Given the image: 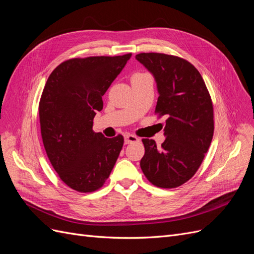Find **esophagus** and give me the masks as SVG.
<instances>
[{
	"mask_svg": "<svg viewBox=\"0 0 254 254\" xmlns=\"http://www.w3.org/2000/svg\"><path fill=\"white\" fill-rule=\"evenodd\" d=\"M139 141V137L133 135V134H126L125 135V143L129 144V143H134Z\"/></svg>",
	"mask_w": 254,
	"mask_h": 254,
	"instance_id": "obj_1",
	"label": "esophagus"
}]
</instances>
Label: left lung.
Instances as JSON below:
<instances>
[{
	"label": "left lung",
	"mask_w": 254,
	"mask_h": 254,
	"mask_svg": "<svg viewBox=\"0 0 254 254\" xmlns=\"http://www.w3.org/2000/svg\"><path fill=\"white\" fill-rule=\"evenodd\" d=\"M136 60L155 76L159 92L156 111L165 117V141L143 139L140 165L158 188L175 189L200 167L214 133L211 95L197 68L188 60L163 53H141Z\"/></svg>",
	"instance_id": "left-lung-1"
}]
</instances>
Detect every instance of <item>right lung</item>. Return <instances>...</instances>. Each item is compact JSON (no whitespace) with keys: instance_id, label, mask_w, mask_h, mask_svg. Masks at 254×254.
<instances>
[{"instance_id":"1","label":"right lung","mask_w":254,"mask_h":254,"mask_svg":"<svg viewBox=\"0 0 254 254\" xmlns=\"http://www.w3.org/2000/svg\"><path fill=\"white\" fill-rule=\"evenodd\" d=\"M131 54L64 61L49 76L39 103L41 136L54 170L79 193L101 189L109 178L124 144L119 134L94 132L93 119L102 96Z\"/></svg>"}]
</instances>
